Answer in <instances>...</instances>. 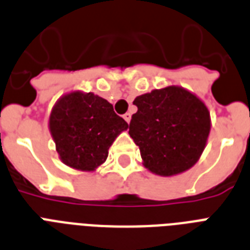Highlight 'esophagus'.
Masks as SVG:
<instances>
[{
    "mask_svg": "<svg viewBox=\"0 0 250 250\" xmlns=\"http://www.w3.org/2000/svg\"><path fill=\"white\" fill-rule=\"evenodd\" d=\"M123 118H125V121L127 122V123H129V121H131V114L125 113V115H123Z\"/></svg>",
    "mask_w": 250,
    "mask_h": 250,
    "instance_id": "1",
    "label": "esophagus"
}]
</instances>
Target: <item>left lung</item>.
Masks as SVG:
<instances>
[{
  "mask_svg": "<svg viewBox=\"0 0 250 250\" xmlns=\"http://www.w3.org/2000/svg\"><path fill=\"white\" fill-rule=\"evenodd\" d=\"M133 105L128 133L149 171L171 176L197 162L210 132V113L200 98L172 85L141 94Z\"/></svg>",
  "mask_w": 250,
  "mask_h": 250,
  "instance_id": "obj_1",
  "label": "left lung"
}]
</instances>
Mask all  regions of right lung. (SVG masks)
<instances>
[{"label":"right lung","instance_id":"1","mask_svg":"<svg viewBox=\"0 0 250 250\" xmlns=\"http://www.w3.org/2000/svg\"><path fill=\"white\" fill-rule=\"evenodd\" d=\"M127 122L113 105L93 93L72 92L58 100L49 118V129L64 165L93 171L107 158L109 148Z\"/></svg>","mask_w":250,"mask_h":250}]
</instances>
